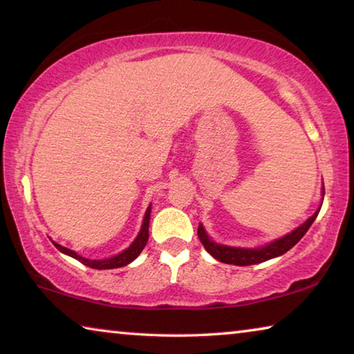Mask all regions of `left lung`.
<instances>
[{"label":"left lung","instance_id":"obj_1","mask_svg":"<svg viewBox=\"0 0 354 354\" xmlns=\"http://www.w3.org/2000/svg\"><path fill=\"white\" fill-rule=\"evenodd\" d=\"M323 195H325V189H323ZM322 207V206H320ZM320 207L317 209L313 217H309L301 226H298L297 230H293L289 234L278 239V241L270 242L266 247L261 248H236V247H226V245H220L212 242L207 237L205 227L203 225L198 226V237L203 243V247L215 259L225 263H232V266H253V263H261L273 257H278L284 254L286 251H289L292 247L301 241V237L306 234L310 225L314 223L317 215L320 212Z\"/></svg>","mask_w":354,"mask_h":354}]
</instances>
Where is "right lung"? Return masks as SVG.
<instances>
[{"label":"right lung","instance_id":"add662e5","mask_svg":"<svg viewBox=\"0 0 354 354\" xmlns=\"http://www.w3.org/2000/svg\"><path fill=\"white\" fill-rule=\"evenodd\" d=\"M149 215H151V205L148 206L147 212H145V217H143V223H142V227H140V232L139 236L136 237V241L129 245V248H127L124 251H122V253L117 254V256H112L109 257V259H103V261H91V259H86V257L80 256L77 253H75L73 250H68L62 247V245H59L56 242L55 247L61 251V253L67 254V256H71L75 257L76 261H80L81 263H84V266L91 267V268H97V270H107V268H118V267H124L128 266V263L133 262L137 256H139L142 253V250L145 248V245L148 242V226H149Z\"/></svg>","mask_w":354,"mask_h":354}]
</instances>
